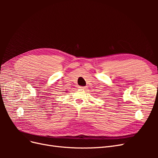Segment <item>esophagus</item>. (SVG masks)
<instances>
[{"label":"esophagus","mask_w":158,"mask_h":158,"mask_svg":"<svg viewBox=\"0 0 158 158\" xmlns=\"http://www.w3.org/2000/svg\"><path fill=\"white\" fill-rule=\"evenodd\" d=\"M79 88L80 89H84L85 88V87H84V86H80Z\"/></svg>","instance_id":"34e87169"}]
</instances>
